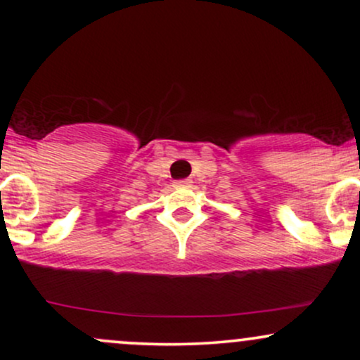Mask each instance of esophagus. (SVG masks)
Segmentation results:
<instances>
[{"mask_svg":"<svg viewBox=\"0 0 360 360\" xmlns=\"http://www.w3.org/2000/svg\"><path fill=\"white\" fill-rule=\"evenodd\" d=\"M175 187H191V180H179V181H175Z\"/></svg>","mask_w":360,"mask_h":360,"instance_id":"obj_1","label":"esophagus"}]
</instances>
